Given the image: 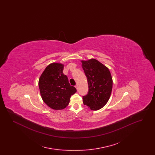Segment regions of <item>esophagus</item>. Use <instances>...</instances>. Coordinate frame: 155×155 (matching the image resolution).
Segmentation results:
<instances>
[{
    "mask_svg": "<svg viewBox=\"0 0 155 155\" xmlns=\"http://www.w3.org/2000/svg\"><path fill=\"white\" fill-rule=\"evenodd\" d=\"M75 87L76 88V89L78 90V85H76L75 86Z\"/></svg>",
    "mask_w": 155,
    "mask_h": 155,
    "instance_id": "34e87169",
    "label": "esophagus"
}]
</instances>
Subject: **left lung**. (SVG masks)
Masks as SVG:
<instances>
[{"mask_svg":"<svg viewBox=\"0 0 155 155\" xmlns=\"http://www.w3.org/2000/svg\"><path fill=\"white\" fill-rule=\"evenodd\" d=\"M82 67L87 78L88 92L83 103L92 110L102 108L107 103L112 91L113 80L109 68L96 59L82 60Z\"/></svg>","mask_w":155,"mask_h":155,"instance_id":"obj_1","label":"left lung"}]
</instances>
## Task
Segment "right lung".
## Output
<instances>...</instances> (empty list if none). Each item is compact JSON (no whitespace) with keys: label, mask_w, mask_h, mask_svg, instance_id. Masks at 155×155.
Masks as SVG:
<instances>
[{"label":"right lung","mask_w":155,"mask_h":155,"mask_svg":"<svg viewBox=\"0 0 155 155\" xmlns=\"http://www.w3.org/2000/svg\"><path fill=\"white\" fill-rule=\"evenodd\" d=\"M64 64L52 63L46 67L39 79V88L42 100L54 110L66 108L71 96L77 92L63 73Z\"/></svg>","instance_id":"1"}]
</instances>
